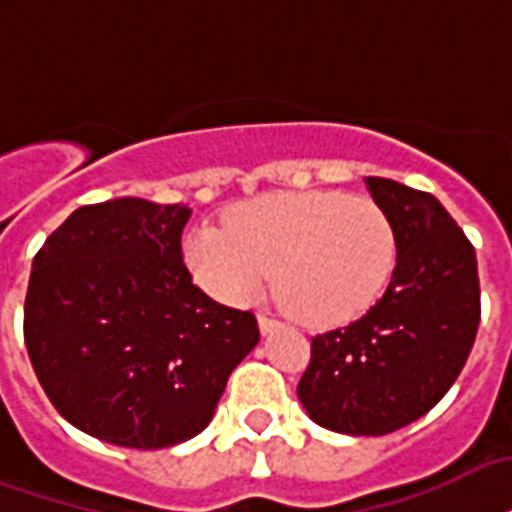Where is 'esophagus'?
Segmentation results:
<instances>
[{"label":"esophagus","instance_id":"34e87169","mask_svg":"<svg viewBox=\"0 0 512 512\" xmlns=\"http://www.w3.org/2000/svg\"><path fill=\"white\" fill-rule=\"evenodd\" d=\"M257 322H260V330H263V333H271L273 327L282 325V322H279L276 317H271V314H260V317H257Z\"/></svg>","mask_w":512,"mask_h":512}]
</instances>
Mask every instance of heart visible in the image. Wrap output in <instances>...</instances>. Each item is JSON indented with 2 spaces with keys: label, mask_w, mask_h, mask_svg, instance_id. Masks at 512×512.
Instances as JSON below:
<instances>
[{
  "label": "heart",
  "mask_w": 512,
  "mask_h": 512,
  "mask_svg": "<svg viewBox=\"0 0 512 512\" xmlns=\"http://www.w3.org/2000/svg\"><path fill=\"white\" fill-rule=\"evenodd\" d=\"M195 282L225 303H247L276 271L292 317L314 327L365 314L397 265L392 217L346 193L265 195L241 206L228 228L201 225L185 241Z\"/></svg>",
  "instance_id": "b5f03b06"
}]
</instances>
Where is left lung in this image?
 Returning a JSON list of instances; mask_svg holds the SVG:
<instances>
[{"label": "left lung", "mask_w": 512, "mask_h": 512, "mask_svg": "<svg viewBox=\"0 0 512 512\" xmlns=\"http://www.w3.org/2000/svg\"><path fill=\"white\" fill-rule=\"evenodd\" d=\"M392 217L397 265L384 298L351 325L311 338L298 397L319 427L389 435L443 400L481 322L475 249L435 195L368 177Z\"/></svg>", "instance_id": "left-lung-1"}]
</instances>
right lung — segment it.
Listing matches in <instances>:
<instances>
[{
    "label": "right lung",
    "instance_id": "add662e5",
    "mask_svg": "<svg viewBox=\"0 0 512 512\" xmlns=\"http://www.w3.org/2000/svg\"><path fill=\"white\" fill-rule=\"evenodd\" d=\"M190 209L115 198L80 206L34 255L23 341L61 416L93 438L166 448L212 421L230 370L260 341L182 260Z\"/></svg>",
    "mask_w": 512,
    "mask_h": 512
}]
</instances>
